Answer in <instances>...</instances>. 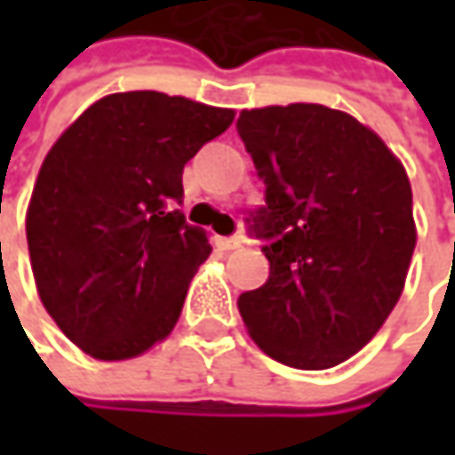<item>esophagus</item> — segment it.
I'll return each mask as SVG.
<instances>
[{"label": "esophagus", "mask_w": 455, "mask_h": 455, "mask_svg": "<svg viewBox=\"0 0 455 455\" xmlns=\"http://www.w3.org/2000/svg\"><path fill=\"white\" fill-rule=\"evenodd\" d=\"M218 248L220 251H237L240 248V237H220L218 240Z\"/></svg>", "instance_id": "esophagus-1"}]
</instances>
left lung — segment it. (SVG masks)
<instances>
[{
  "label": "left lung",
  "mask_w": 455,
  "mask_h": 455,
  "mask_svg": "<svg viewBox=\"0 0 455 455\" xmlns=\"http://www.w3.org/2000/svg\"><path fill=\"white\" fill-rule=\"evenodd\" d=\"M237 132L266 184L253 228L271 243L268 281L237 299L275 362L329 370L387 322L415 251L403 162L355 116L319 103L243 111Z\"/></svg>",
  "instance_id": "obj_1"
}]
</instances>
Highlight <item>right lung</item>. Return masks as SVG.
Segmentation results:
<instances>
[{"instance_id": "add662e5", "label": "right lung", "mask_w": 455, "mask_h": 455, "mask_svg": "<svg viewBox=\"0 0 455 455\" xmlns=\"http://www.w3.org/2000/svg\"><path fill=\"white\" fill-rule=\"evenodd\" d=\"M233 118L184 96L111 93L47 151L27 207L29 263L47 314L85 355L121 362L172 334L212 253L174 210L184 164Z\"/></svg>"}]
</instances>
